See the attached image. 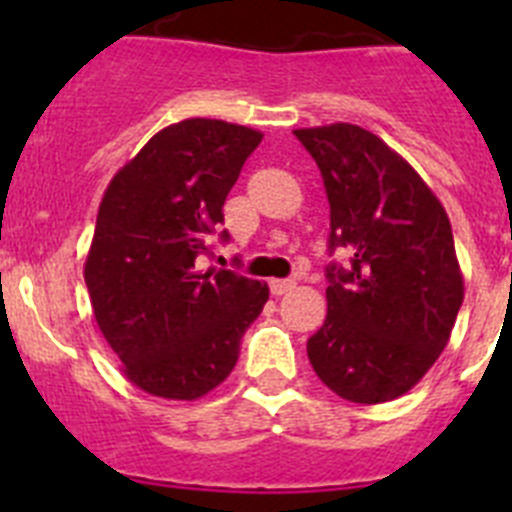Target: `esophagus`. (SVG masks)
<instances>
[{
  "label": "esophagus",
  "mask_w": 512,
  "mask_h": 512,
  "mask_svg": "<svg viewBox=\"0 0 512 512\" xmlns=\"http://www.w3.org/2000/svg\"><path fill=\"white\" fill-rule=\"evenodd\" d=\"M271 287V295H287V292H292L295 289V279H271L269 282Z\"/></svg>",
  "instance_id": "34e87169"
}]
</instances>
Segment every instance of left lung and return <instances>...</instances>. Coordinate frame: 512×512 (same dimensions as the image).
<instances>
[{
	"label": "left lung",
	"instance_id": "8db88e82",
	"mask_svg": "<svg viewBox=\"0 0 512 512\" xmlns=\"http://www.w3.org/2000/svg\"><path fill=\"white\" fill-rule=\"evenodd\" d=\"M330 205L328 315L307 341L325 387L361 405L413 390L446 348L464 277L449 215L418 171L382 138L348 122L295 130Z\"/></svg>",
	"mask_w": 512,
	"mask_h": 512
}]
</instances>
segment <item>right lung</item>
<instances>
[{"mask_svg": "<svg viewBox=\"0 0 512 512\" xmlns=\"http://www.w3.org/2000/svg\"><path fill=\"white\" fill-rule=\"evenodd\" d=\"M264 135L223 120L169 125L112 176L84 264L104 341L135 387L197 400L233 372L269 287L230 269H194ZM228 241V230L220 235Z\"/></svg>", "mask_w": 512, "mask_h": 512, "instance_id": "obj_1", "label": "right lung"}]
</instances>
